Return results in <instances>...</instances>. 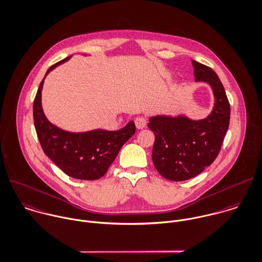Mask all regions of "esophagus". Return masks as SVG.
<instances>
[{
	"label": "esophagus",
	"mask_w": 262,
	"mask_h": 262,
	"mask_svg": "<svg viewBox=\"0 0 262 262\" xmlns=\"http://www.w3.org/2000/svg\"><path fill=\"white\" fill-rule=\"evenodd\" d=\"M135 123H136L137 128H139V129H143V128L147 125V120H146V118H145V117H143V116H139V117H137V118L135 119Z\"/></svg>",
	"instance_id": "esophagus-1"
}]
</instances>
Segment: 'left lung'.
I'll use <instances>...</instances> for the list:
<instances>
[{
    "instance_id": "1",
    "label": "left lung",
    "mask_w": 262,
    "mask_h": 262,
    "mask_svg": "<svg viewBox=\"0 0 262 262\" xmlns=\"http://www.w3.org/2000/svg\"><path fill=\"white\" fill-rule=\"evenodd\" d=\"M196 82L209 84L214 105L203 119L186 114L155 115L148 127L155 134L152 160L166 180L182 182L201 173L217 157L230 124L231 108L225 88L217 74L208 66L192 60Z\"/></svg>"
}]
</instances>
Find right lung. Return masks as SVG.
<instances>
[{"label":"right lung","instance_id":"obj_1","mask_svg":"<svg viewBox=\"0 0 262 262\" xmlns=\"http://www.w3.org/2000/svg\"><path fill=\"white\" fill-rule=\"evenodd\" d=\"M72 56L51 66L40 81L33 102L34 127L45 154L63 172L77 180L95 181L107 172L123 144L136 133V125L132 120L115 132L96 128L72 133L48 120L41 106L45 78L53 69L68 61Z\"/></svg>","mask_w":262,"mask_h":262}]
</instances>
